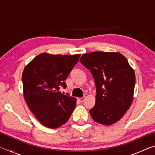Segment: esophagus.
Wrapping results in <instances>:
<instances>
[{
	"label": "esophagus",
	"instance_id": "esophagus-1",
	"mask_svg": "<svg viewBox=\"0 0 155 155\" xmlns=\"http://www.w3.org/2000/svg\"><path fill=\"white\" fill-rule=\"evenodd\" d=\"M85 97H82V98H78V101H79L80 102V103H83V102L84 101V100H85Z\"/></svg>",
	"mask_w": 155,
	"mask_h": 155
}]
</instances>
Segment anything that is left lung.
Here are the masks:
<instances>
[{"mask_svg": "<svg viewBox=\"0 0 155 155\" xmlns=\"http://www.w3.org/2000/svg\"><path fill=\"white\" fill-rule=\"evenodd\" d=\"M80 62L90 70L96 85L92 119L106 126L119 121L132 104L135 84L127 58L120 52L98 51L83 54Z\"/></svg>", "mask_w": 155, "mask_h": 155, "instance_id": "1", "label": "left lung"}]
</instances>
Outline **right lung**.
Here are the masks:
<instances>
[{
    "label": "right lung",
    "instance_id": "obj_1",
    "mask_svg": "<svg viewBox=\"0 0 155 155\" xmlns=\"http://www.w3.org/2000/svg\"><path fill=\"white\" fill-rule=\"evenodd\" d=\"M80 54L61 55L41 53L23 70V94L28 108L41 124L55 128L69 120L76 107L75 98L61 94L66 79Z\"/></svg>",
    "mask_w": 155,
    "mask_h": 155
}]
</instances>
